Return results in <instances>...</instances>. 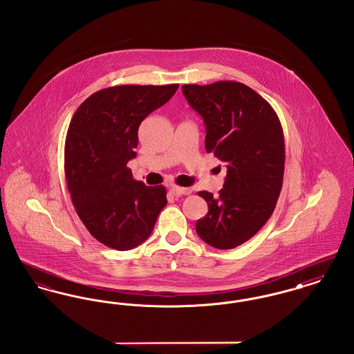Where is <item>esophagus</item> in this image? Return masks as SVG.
Here are the masks:
<instances>
[{
  "instance_id": "34e87169",
  "label": "esophagus",
  "mask_w": 354,
  "mask_h": 354,
  "mask_svg": "<svg viewBox=\"0 0 354 354\" xmlns=\"http://www.w3.org/2000/svg\"><path fill=\"white\" fill-rule=\"evenodd\" d=\"M171 192H172L175 196L189 195V194H191V188H185V187H179V185H172V187H171Z\"/></svg>"
}]
</instances>
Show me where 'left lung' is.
Instances as JSON below:
<instances>
[{"instance_id":"left-lung-1","label":"left lung","mask_w":354,"mask_h":354,"mask_svg":"<svg viewBox=\"0 0 354 354\" xmlns=\"http://www.w3.org/2000/svg\"><path fill=\"white\" fill-rule=\"evenodd\" d=\"M185 100L203 117L205 151L227 166L219 195L199 191L208 214L196 221L203 241L232 250L268 221L281 192L284 133L276 111L247 84L219 81L183 84Z\"/></svg>"}]
</instances>
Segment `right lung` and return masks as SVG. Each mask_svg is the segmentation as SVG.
Segmentation results:
<instances>
[{
    "label": "right lung",
    "mask_w": 354,
    "mask_h": 354,
    "mask_svg": "<svg viewBox=\"0 0 354 354\" xmlns=\"http://www.w3.org/2000/svg\"><path fill=\"white\" fill-rule=\"evenodd\" d=\"M179 84H119L84 100L65 140L70 198L87 231L109 248L127 251L151 235L167 204L163 185L133 179L127 162L136 156L142 120L163 106Z\"/></svg>",
    "instance_id": "right-lung-1"
}]
</instances>
